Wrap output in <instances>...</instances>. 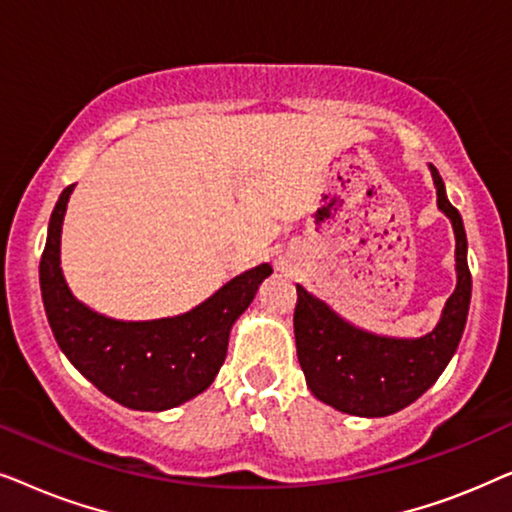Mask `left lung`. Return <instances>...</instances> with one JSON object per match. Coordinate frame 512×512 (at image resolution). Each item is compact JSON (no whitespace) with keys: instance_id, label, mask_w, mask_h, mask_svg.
Returning <instances> with one entry per match:
<instances>
[{"instance_id":"obj_1","label":"left lung","mask_w":512,"mask_h":512,"mask_svg":"<svg viewBox=\"0 0 512 512\" xmlns=\"http://www.w3.org/2000/svg\"><path fill=\"white\" fill-rule=\"evenodd\" d=\"M438 209L452 221L457 240V289L447 298L438 326L424 338H387L356 328L303 286L293 312L298 361L319 401L356 417H387L417 401L457 352L471 305L466 230L433 165Z\"/></svg>"}]
</instances>
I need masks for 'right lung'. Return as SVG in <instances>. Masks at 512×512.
Instances as JSON below:
<instances>
[{
	"label": "right lung",
	"instance_id": "right-lung-1",
	"mask_svg": "<svg viewBox=\"0 0 512 512\" xmlns=\"http://www.w3.org/2000/svg\"><path fill=\"white\" fill-rule=\"evenodd\" d=\"M74 184L60 193L39 263L41 298L58 345L72 366L104 396L132 410H170L214 382L226 361L235 319L270 277L268 263L251 268L212 298L179 317L116 321L79 303L60 268V235Z\"/></svg>",
	"mask_w": 512,
	"mask_h": 512
}]
</instances>
